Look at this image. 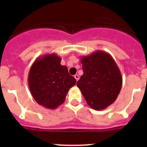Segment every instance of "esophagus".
I'll return each instance as SVG.
<instances>
[{
  "instance_id": "1",
  "label": "esophagus",
  "mask_w": 147,
  "mask_h": 147,
  "mask_svg": "<svg viewBox=\"0 0 147 147\" xmlns=\"http://www.w3.org/2000/svg\"><path fill=\"white\" fill-rule=\"evenodd\" d=\"M74 78L76 79V81H78V80H80V76H79L78 74H76V75H74Z\"/></svg>"
}]
</instances>
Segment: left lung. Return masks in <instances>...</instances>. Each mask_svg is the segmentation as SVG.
Masks as SVG:
<instances>
[{
	"mask_svg": "<svg viewBox=\"0 0 147 147\" xmlns=\"http://www.w3.org/2000/svg\"><path fill=\"white\" fill-rule=\"evenodd\" d=\"M83 75L76 85L87 103L96 110L107 108L115 102L122 87V76L110 54L96 51L81 57Z\"/></svg>",
	"mask_w": 147,
	"mask_h": 147,
	"instance_id": "obj_1",
	"label": "left lung"
}]
</instances>
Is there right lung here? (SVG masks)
Segmentation results:
<instances>
[{"label": "right lung", "instance_id": "1", "mask_svg": "<svg viewBox=\"0 0 147 147\" xmlns=\"http://www.w3.org/2000/svg\"><path fill=\"white\" fill-rule=\"evenodd\" d=\"M56 54H45L34 62L28 72V83L34 100L45 108L54 110L65 100L71 88L76 84L66 66L60 64Z\"/></svg>", "mask_w": 147, "mask_h": 147}]
</instances>
